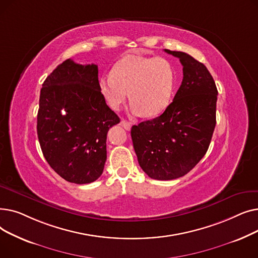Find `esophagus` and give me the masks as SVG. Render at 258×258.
Listing matches in <instances>:
<instances>
[{
    "label": "esophagus",
    "instance_id": "1",
    "mask_svg": "<svg viewBox=\"0 0 258 258\" xmlns=\"http://www.w3.org/2000/svg\"><path fill=\"white\" fill-rule=\"evenodd\" d=\"M120 124H121L122 127H124L126 131H130L131 127H132V123H131V122H128V121H126V120H124V119H122V120L120 121Z\"/></svg>",
    "mask_w": 258,
    "mask_h": 258
}]
</instances>
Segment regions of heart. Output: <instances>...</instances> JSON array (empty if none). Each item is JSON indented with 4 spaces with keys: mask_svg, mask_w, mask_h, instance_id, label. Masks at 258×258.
<instances>
[{
    "mask_svg": "<svg viewBox=\"0 0 258 258\" xmlns=\"http://www.w3.org/2000/svg\"><path fill=\"white\" fill-rule=\"evenodd\" d=\"M174 84L175 73L166 58L125 56L115 63L112 74L100 78L99 88L114 110H118L130 95L134 115L153 117L169 105Z\"/></svg>",
    "mask_w": 258,
    "mask_h": 258,
    "instance_id": "heart-1",
    "label": "heart"
}]
</instances>
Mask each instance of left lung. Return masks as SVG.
<instances>
[{
  "label": "left lung",
  "mask_w": 258,
  "mask_h": 258,
  "mask_svg": "<svg viewBox=\"0 0 258 258\" xmlns=\"http://www.w3.org/2000/svg\"><path fill=\"white\" fill-rule=\"evenodd\" d=\"M164 51L180 59L182 84L163 114L131 131L140 167L161 181L183 177L205 156L216 124L218 100V89L204 64L185 52Z\"/></svg>",
  "instance_id": "obj_1"
}]
</instances>
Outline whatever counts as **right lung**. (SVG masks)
<instances>
[{"label": "right lung", "mask_w": 258, "mask_h": 258, "mask_svg": "<svg viewBox=\"0 0 258 258\" xmlns=\"http://www.w3.org/2000/svg\"><path fill=\"white\" fill-rule=\"evenodd\" d=\"M119 122L101 94L96 64L67 59L44 81L37 137L48 164L66 181L89 184L100 177L106 134Z\"/></svg>", "instance_id": "1"}]
</instances>
